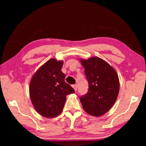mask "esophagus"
<instances>
[{
	"instance_id": "1",
	"label": "esophagus",
	"mask_w": 146,
	"mask_h": 146,
	"mask_svg": "<svg viewBox=\"0 0 146 146\" xmlns=\"http://www.w3.org/2000/svg\"><path fill=\"white\" fill-rule=\"evenodd\" d=\"M73 88L74 89L75 91H76V90H77V85H73Z\"/></svg>"
}]
</instances>
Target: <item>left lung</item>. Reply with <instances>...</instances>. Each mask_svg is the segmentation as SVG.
Returning a JSON list of instances; mask_svg holds the SVG:
<instances>
[{
  "label": "left lung",
  "mask_w": 146,
  "mask_h": 146,
  "mask_svg": "<svg viewBox=\"0 0 146 146\" xmlns=\"http://www.w3.org/2000/svg\"><path fill=\"white\" fill-rule=\"evenodd\" d=\"M89 83L86 95L80 100L84 110L93 117H100L114 104L119 93L120 83L117 72L103 59L93 56L80 59Z\"/></svg>",
  "instance_id": "1"
}]
</instances>
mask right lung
Here are the masks:
<instances>
[{
    "mask_svg": "<svg viewBox=\"0 0 146 146\" xmlns=\"http://www.w3.org/2000/svg\"><path fill=\"white\" fill-rule=\"evenodd\" d=\"M63 61L51 58L35 73L29 83V96L36 112L46 118L57 117L62 111L66 96L75 93L64 80Z\"/></svg>",
    "mask_w": 146,
    "mask_h": 146,
    "instance_id": "1",
    "label": "right lung"
}]
</instances>
